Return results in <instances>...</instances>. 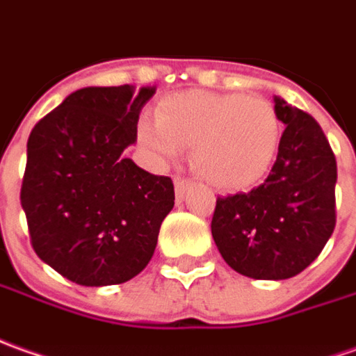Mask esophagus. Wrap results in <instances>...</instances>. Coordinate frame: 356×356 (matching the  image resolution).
Masks as SVG:
<instances>
[{
	"label": "esophagus",
	"instance_id": "1",
	"mask_svg": "<svg viewBox=\"0 0 356 356\" xmlns=\"http://www.w3.org/2000/svg\"><path fill=\"white\" fill-rule=\"evenodd\" d=\"M173 183H175V195H177L179 200H183V198H185V193L191 188L193 183H191L188 179H183V177H175Z\"/></svg>",
	"mask_w": 356,
	"mask_h": 356
}]
</instances>
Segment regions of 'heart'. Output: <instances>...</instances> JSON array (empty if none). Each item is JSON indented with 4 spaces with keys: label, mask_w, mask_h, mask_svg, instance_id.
<instances>
[{
    "label": "heart",
    "mask_w": 356,
    "mask_h": 356,
    "mask_svg": "<svg viewBox=\"0 0 356 356\" xmlns=\"http://www.w3.org/2000/svg\"><path fill=\"white\" fill-rule=\"evenodd\" d=\"M136 138L158 163H171L185 146H193V165L207 183L220 191H243L273 165L280 122L261 97L183 91L161 99L156 118H140Z\"/></svg>",
    "instance_id": "b5f03b06"
}]
</instances>
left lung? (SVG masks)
Wrapping results in <instances>:
<instances>
[{
  "mask_svg": "<svg viewBox=\"0 0 356 356\" xmlns=\"http://www.w3.org/2000/svg\"><path fill=\"white\" fill-rule=\"evenodd\" d=\"M284 124L269 177L249 193L218 198L212 238L239 275L296 277L321 253L335 228L337 163L316 118L275 97Z\"/></svg>",
  "mask_w": 356,
  "mask_h": 356,
  "instance_id": "8db88e82",
  "label": "left lung"
}]
</instances>
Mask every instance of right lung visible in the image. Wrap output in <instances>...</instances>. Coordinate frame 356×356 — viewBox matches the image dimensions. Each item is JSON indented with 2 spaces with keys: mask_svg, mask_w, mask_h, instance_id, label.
Returning <instances> with one entry per match:
<instances>
[{
  "mask_svg": "<svg viewBox=\"0 0 356 356\" xmlns=\"http://www.w3.org/2000/svg\"><path fill=\"white\" fill-rule=\"evenodd\" d=\"M154 87H83L36 122L21 187L36 255L81 286L134 279L175 204L173 181L122 152Z\"/></svg>",
  "mask_w": 356,
  "mask_h": 356,
  "instance_id": "add662e5",
  "label": "right lung"
}]
</instances>
